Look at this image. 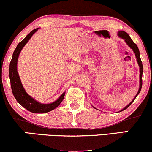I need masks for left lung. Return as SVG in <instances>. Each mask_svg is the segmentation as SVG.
<instances>
[{"label":"left lung","instance_id":"obj_1","mask_svg":"<svg viewBox=\"0 0 152 152\" xmlns=\"http://www.w3.org/2000/svg\"><path fill=\"white\" fill-rule=\"evenodd\" d=\"M118 36L122 38V39H125V41L126 42V43L127 44V45L130 47V48L132 49L133 51H134V54H135V56H136V58H137V62L139 64V66H140V89H139L138 91V93L137 94L136 96H135V98L134 99L132 100V101L128 105L126 106L125 108H123L122 110L121 111L127 109V107H129V105H131L132 103H133V101H134L135 98H136V97L137 96V95L140 94L141 89H142V73H143V66H142V62L141 61V58H140V51H139V49L137 46V45L135 44L134 42L132 40V39L130 38V37L129 36V34L127 33V32H125V31H119L118 32ZM120 111V112H121Z\"/></svg>","mask_w":152,"mask_h":152}]
</instances>
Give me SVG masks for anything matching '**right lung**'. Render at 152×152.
I'll use <instances>...</instances> for the list:
<instances>
[{
  "label": "right lung",
  "instance_id": "1",
  "mask_svg": "<svg viewBox=\"0 0 152 152\" xmlns=\"http://www.w3.org/2000/svg\"><path fill=\"white\" fill-rule=\"evenodd\" d=\"M39 28H36L32 30L26 36L23 40L18 45L17 47L15 49L11 61L10 63V69H9V76L10 79V86H11L12 92L16 100L23 107L26 108L27 110L33 113H48L52 110L57 107L59 104L61 103L65 96V93H64L59 98L56 100L54 103L50 104H41L37 102L35 100L31 98L28 94L25 92V89L22 85L20 79L19 75L18 74L17 70V62L18 58L20 53L22 49L26 45L31 37L32 36L34 32Z\"/></svg>",
  "mask_w": 152,
  "mask_h": 152
}]
</instances>
